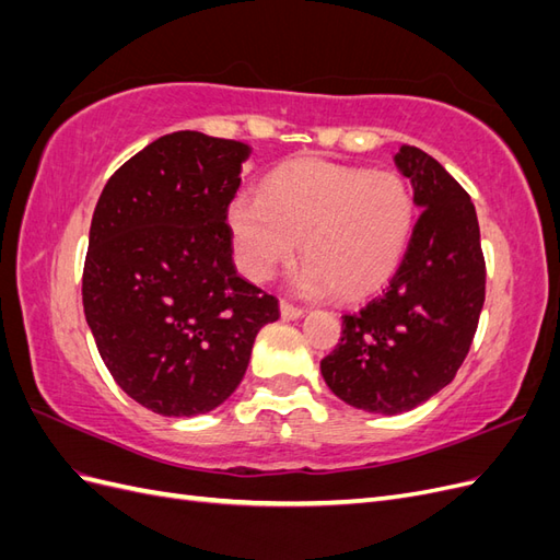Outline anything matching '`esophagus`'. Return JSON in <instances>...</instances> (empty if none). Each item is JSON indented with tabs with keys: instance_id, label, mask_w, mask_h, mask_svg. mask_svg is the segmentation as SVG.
Segmentation results:
<instances>
[{
	"instance_id": "34e87169",
	"label": "esophagus",
	"mask_w": 560,
	"mask_h": 560,
	"mask_svg": "<svg viewBox=\"0 0 560 560\" xmlns=\"http://www.w3.org/2000/svg\"><path fill=\"white\" fill-rule=\"evenodd\" d=\"M303 313L301 306H294V303H290V301H280V315L284 317V319H299Z\"/></svg>"
}]
</instances>
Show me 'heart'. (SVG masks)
Returning <instances> with one entry per match:
<instances>
[{"label":"heart","mask_w":560,"mask_h":560,"mask_svg":"<svg viewBox=\"0 0 560 560\" xmlns=\"http://www.w3.org/2000/svg\"><path fill=\"white\" fill-rule=\"evenodd\" d=\"M416 222L409 184L397 173L301 159L270 173L261 196L241 194L229 208L235 257L264 282L299 249L308 266L299 287L366 296L395 273Z\"/></svg>","instance_id":"b5f03b06"}]
</instances>
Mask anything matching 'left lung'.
<instances>
[{"label": "left lung", "mask_w": 560, "mask_h": 560, "mask_svg": "<svg viewBox=\"0 0 560 560\" xmlns=\"http://www.w3.org/2000/svg\"><path fill=\"white\" fill-rule=\"evenodd\" d=\"M397 171L420 217L401 264L362 308L343 315L341 343L319 362L346 404L397 416L446 387L465 362L486 299L479 219L439 161L401 144Z\"/></svg>", "instance_id": "left-lung-1"}]
</instances>
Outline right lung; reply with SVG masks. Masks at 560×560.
<instances>
[{
    "mask_svg": "<svg viewBox=\"0 0 560 560\" xmlns=\"http://www.w3.org/2000/svg\"><path fill=\"white\" fill-rule=\"evenodd\" d=\"M245 142L163 135L100 196L83 266V313L109 374L159 416H200L241 385L278 299L238 276L229 206Z\"/></svg>",
    "mask_w": 560,
    "mask_h": 560,
    "instance_id": "obj_1",
    "label": "right lung"
}]
</instances>
